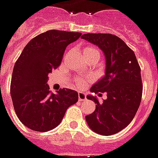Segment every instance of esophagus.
Segmentation results:
<instances>
[{
  "mask_svg": "<svg viewBox=\"0 0 158 158\" xmlns=\"http://www.w3.org/2000/svg\"><path fill=\"white\" fill-rule=\"evenodd\" d=\"M78 100L79 101H86V94L84 93L78 94Z\"/></svg>",
  "mask_w": 158,
  "mask_h": 158,
  "instance_id": "1",
  "label": "esophagus"
}]
</instances>
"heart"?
I'll return each mask as SVG.
<instances>
[{"mask_svg":"<svg viewBox=\"0 0 158 158\" xmlns=\"http://www.w3.org/2000/svg\"><path fill=\"white\" fill-rule=\"evenodd\" d=\"M82 54H83L84 57H89V56H97V57H99V56H100V53L98 52L97 49L95 47H94V46H90V45H88V46L83 48ZM77 87L79 89L84 88V86L86 84L85 81H83L82 79H77Z\"/></svg>","mask_w":158,"mask_h":158,"instance_id":"b5f03b06","label":"heart"}]
</instances>
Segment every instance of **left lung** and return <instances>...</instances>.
Here are the masks:
<instances>
[{
    "mask_svg": "<svg viewBox=\"0 0 158 158\" xmlns=\"http://www.w3.org/2000/svg\"><path fill=\"white\" fill-rule=\"evenodd\" d=\"M81 39L97 45L106 59L105 76L90 89L91 93H106L100 103L91 94L87 99L96 104L95 110L85 117L89 128L100 135L120 131L131 122L139 109L143 85L141 69L135 54L118 37L107 33H87Z\"/></svg>",
    "mask_w": 158,
    "mask_h": 158,
    "instance_id": "obj_1",
    "label": "left lung"
}]
</instances>
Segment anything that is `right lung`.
Masks as SVG:
<instances>
[{"label": "right lung", "instance_id": "add662e5", "mask_svg": "<svg viewBox=\"0 0 158 158\" xmlns=\"http://www.w3.org/2000/svg\"><path fill=\"white\" fill-rule=\"evenodd\" d=\"M81 32L50 30L36 36L23 49L15 63L10 93L20 122L36 131L57 127L68 107L77 103L78 93L62 89L50 92L48 75L61 64L66 47L81 37Z\"/></svg>", "mask_w": 158, "mask_h": 158}]
</instances>
